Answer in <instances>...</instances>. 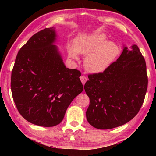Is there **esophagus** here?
<instances>
[{"label":"esophagus","instance_id":"esophagus-1","mask_svg":"<svg viewBox=\"0 0 156 156\" xmlns=\"http://www.w3.org/2000/svg\"><path fill=\"white\" fill-rule=\"evenodd\" d=\"M80 80L82 82V83L83 85H84V84L86 83V82L88 80V78L84 76H80Z\"/></svg>","mask_w":156,"mask_h":156}]
</instances>
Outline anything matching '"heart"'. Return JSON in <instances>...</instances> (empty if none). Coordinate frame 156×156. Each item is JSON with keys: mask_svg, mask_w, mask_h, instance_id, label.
Masks as SVG:
<instances>
[{"mask_svg": "<svg viewBox=\"0 0 156 156\" xmlns=\"http://www.w3.org/2000/svg\"><path fill=\"white\" fill-rule=\"evenodd\" d=\"M120 53V48L116 43L107 41L104 34H81L76 37L73 48L69 49V55L77 59L78 55H87L84 66L87 70L93 74L105 71Z\"/></svg>", "mask_w": 156, "mask_h": 156, "instance_id": "heart-1", "label": "heart"}]
</instances>
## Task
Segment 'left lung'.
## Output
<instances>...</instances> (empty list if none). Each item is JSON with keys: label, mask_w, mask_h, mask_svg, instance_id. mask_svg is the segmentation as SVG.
I'll return each mask as SVG.
<instances>
[{"label": "left lung", "mask_w": 156, "mask_h": 156, "mask_svg": "<svg viewBox=\"0 0 156 156\" xmlns=\"http://www.w3.org/2000/svg\"><path fill=\"white\" fill-rule=\"evenodd\" d=\"M84 85L90 105L86 115L92 127H119L136 115L147 88L146 64L137 45H125L117 61L105 71L88 76Z\"/></svg>", "instance_id": "left-lung-1"}]
</instances>
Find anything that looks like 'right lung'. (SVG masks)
I'll use <instances>...</instances> for the list:
<instances>
[{
	"instance_id": "1",
	"label": "right lung",
	"mask_w": 156,
	"mask_h": 156,
	"mask_svg": "<svg viewBox=\"0 0 156 156\" xmlns=\"http://www.w3.org/2000/svg\"><path fill=\"white\" fill-rule=\"evenodd\" d=\"M56 40L54 27L33 35L19 51L11 74L19 113L42 127L60 123L72 101L83 91L80 72L66 68Z\"/></svg>"
}]
</instances>
